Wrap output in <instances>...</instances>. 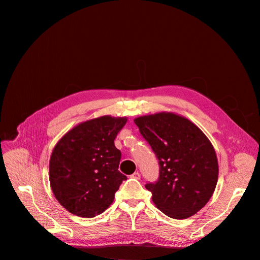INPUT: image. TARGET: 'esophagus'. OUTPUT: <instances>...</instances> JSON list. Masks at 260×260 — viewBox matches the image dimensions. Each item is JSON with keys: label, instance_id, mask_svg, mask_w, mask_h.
Here are the masks:
<instances>
[{"label": "esophagus", "instance_id": "34e87169", "mask_svg": "<svg viewBox=\"0 0 260 260\" xmlns=\"http://www.w3.org/2000/svg\"><path fill=\"white\" fill-rule=\"evenodd\" d=\"M131 177H132V178H134V179H140V177H141V176H140V173H138V172H135Z\"/></svg>", "mask_w": 260, "mask_h": 260}]
</instances>
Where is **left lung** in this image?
Returning <instances> with one entry per match:
<instances>
[{
    "instance_id": "obj_1",
    "label": "left lung",
    "mask_w": 260,
    "mask_h": 260,
    "mask_svg": "<svg viewBox=\"0 0 260 260\" xmlns=\"http://www.w3.org/2000/svg\"><path fill=\"white\" fill-rule=\"evenodd\" d=\"M159 160V179L147 183L155 206L174 219H185L211 199L218 160L211 141L192 121L170 112L134 119Z\"/></svg>"
}]
</instances>
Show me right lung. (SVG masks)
<instances>
[{"instance_id": "right-lung-1", "label": "right lung", "mask_w": 260, "mask_h": 260, "mask_svg": "<svg viewBox=\"0 0 260 260\" xmlns=\"http://www.w3.org/2000/svg\"><path fill=\"white\" fill-rule=\"evenodd\" d=\"M127 118L102 116L79 123L54 145L49 182L61 206L74 215L91 218L103 213L126 176L118 171L121 152L117 134Z\"/></svg>"}]
</instances>
